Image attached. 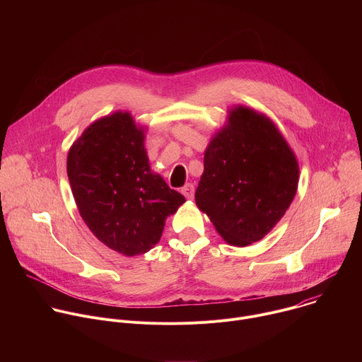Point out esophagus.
<instances>
[{"label": "esophagus", "mask_w": 362, "mask_h": 362, "mask_svg": "<svg viewBox=\"0 0 362 362\" xmlns=\"http://www.w3.org/2000/svg\"><path fill=\"white\" fill-rule=\"evenodd\" d=\"M182 193L186 199H192L193 197V193H194V186L192 183H187L182 187Z\"/></svg>", "instance_id": "obj_1"}]
</instances>
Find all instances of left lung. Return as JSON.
Segmentation results:
<instances>
[{"label": "left lung", "instance_id": "obj_1", "mask_svg": "<svg viewBox=\"0 0 362 362\" xmlns=\"http://www.w3.org/2000/svg\"><path fill=\"white\" fill-rule=\"evenodd\" d=\"M203 163L196 204L235 246L261 240L298 189L293 151L268 117L247 107L229 112L228 126L209 143Z\"/></svg>", "mask_w": 362, "mask_h": 362}]
</instances>
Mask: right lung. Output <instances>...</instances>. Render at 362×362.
Returning <instances> with one entry per match:
<instances>
[{"instance_id": "obj_1", "label": "right lung", "mask_w": 362, "mask_h": 362, "mask_svg": "<svg viewBox=\"0 0 362 362\" xmlns=\"http://www.w3.org/2000/svg\"><path fill=\"white\" fill-rule=\"evenodd\" d=\"M144 134L129 113L94 122L71 146L67 175L78 212L94 236L134 256L160 240L165 221L186 202L150 170Z\"/></svg>"}]
</instances>
